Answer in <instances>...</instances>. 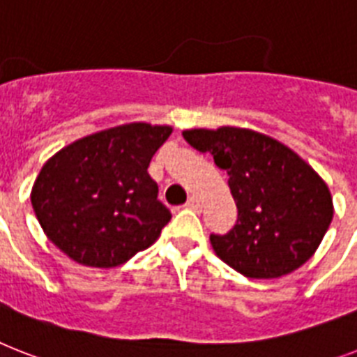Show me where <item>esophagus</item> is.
<instances>
[{
	"label": "esophagus",
	"mask_w": 357,
	"mask_h": 357,
	"mask_svg": "<svg viewBox=\"0 0 357 357\" xmlns=\"http://www.w3.org/2000/svg\"><path fill=\"white\" fill-rule=\"evenodd\" d=\"M185 207L187 208H190V211H199V208H202V204H199V199L198 198H188V202L187 204H185Z\"/></svg>",
	"instance_id": "obj_1"
}]
</instances>
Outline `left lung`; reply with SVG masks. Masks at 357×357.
I'll list each match as a JSON object with an SVG mask.
<instances>
[{
  "instance_id": "left-lung-1",
  "label": "left lung",
  "mask_w": 357,
  "mask_h": 357,
  "mask_svg": "<svg viewBox=\"0 0 357 357\" xmlns=\"http://www.w3.org/2000/svg\"><path fill=\"white\" fill-rule=\"evenodd\" d=\"M183 137L229 176L238 220L229 233L211 234L214 253L227 266L249 279H277L315 253L334 205L326 183L294 150L231 126L187 130Z\"/></svg>"
}]
</instances>
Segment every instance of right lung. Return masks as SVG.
<instances>
[{"mask_svg": "<svg viewBox=\"0 0 357 357\" xmlns=\"http://www.w3.org/2000/svg\"><path fill=\"white\" fill-rule=\"evenodd\" d=\"M170 133V126L123 124L54 153L31 192L47 238L91 268H115L152 245L172 214L158 199L149 165Z\"/></svg>", "mask_w": 357, "mask_h": 357, "instance_id": "1", "label": "right lung"}]
</instances>
